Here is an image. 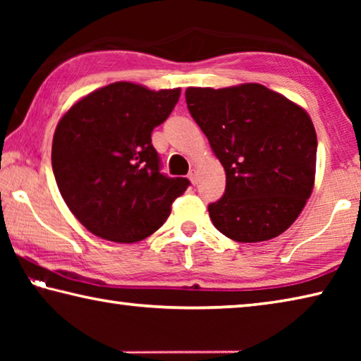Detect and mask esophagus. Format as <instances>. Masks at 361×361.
I'll return each mask as SVG.
<instances>
[{
	"label": "esophagus",
	"instance_id": "1",
	"mask_svg": "<svg viewBox=\"0 0 361 361\" xmlns=\"http://www.w3.org/2000/svg\"><path fill=\"white\" fill-rule=\"evenodd\" d=\"M188 178L191 180L192 185H195V183H197V170H195V169H191V170H189Z\"/></svg>",
	"mask_w": 361,
	"mask_h": 361
}]
</instances>
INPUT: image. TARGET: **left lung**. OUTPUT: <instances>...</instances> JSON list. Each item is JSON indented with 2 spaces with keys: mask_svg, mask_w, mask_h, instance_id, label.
<instances>
[{
  "mask_svg": "<svg viewBox=\"0 0 361 361\" xmlns=\"http://www.w3.org/2000/svg\"><path fill=\"white\" fill-rule=\"evenodd\" d=\"M186 103L226 172L209 205L215 228L235 242L282 234L314 188L317 135L309 114L261 84L189 87Z\"/></svg>",
  "mask_w": 361,
  "mask_h": 361,
  "instance_id": "left-lung-1",
  "label": "left lung"
}]
</instances>
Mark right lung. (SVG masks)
Here are the masks:
<instances>
[{
	"label": "right lung",
	"mask_w": 361,
	"mask_h": 361,
	"mask_svg": "<svg viewBox=\"0 0 361 361\" xmlns=\"http://www.w3.org/2000/svg\"><path fill=\"white\" fill-rule=\"evenodd\" d=\"M180 94L114 82L84 97L60 119L52 142L54 176L73 215L92 234L122 243L146 239L191 185L161 172L151 143Z\"/></svg>",
	"instance_id": "right-lung-1"
}]
</instances>
